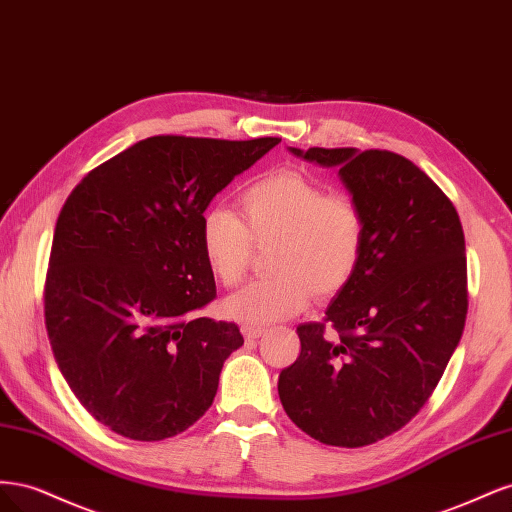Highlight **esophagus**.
<instances>
[{
    "label": "esophagus",
    "instance_id": "34e87169",
    "mask_svg": "<svg viewBox=\"0 0 512 512\" xmlns=\"http://www.w3.org/2000/svg\"><path fill=\"white\" fill-rule=\"evenodd\" d=\"M241 333H243V337L247 339V342H254V339H258L260 335H265V329H262V327H250V324H243Z\"/></svg>",
    "mask_w": 512,
    "mask_h": 512
}]
</instances>
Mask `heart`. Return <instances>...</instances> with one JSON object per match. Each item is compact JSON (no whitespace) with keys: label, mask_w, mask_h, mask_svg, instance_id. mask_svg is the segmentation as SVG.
Returning a JSON list of instances; mask_svg holds the SVG:
<instances>
[{"label":"heart","mask_w":512,"mask_h":512,"mask_svg":"<svg viewBox=\"0 0 512 512\" xmlns=\"http://www.w3.org/2000/svg\"><path fill=\"white\" fill-rule=\"evenodd\" d=\"M241 218L211 207L200 220V247L211 273L235 288L250 269L254 245H271L273 275L226 301V314L245 324L290 318L309 297L342 292L361 267L365 213L356 198L327 192L297 170H275L252 181L239 198Z\"/></svg>","instance_id":"heart-1"}]
</instances>
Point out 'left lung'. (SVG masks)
Segmentation results:
<instances>
[{
	"label": "left lung",
	"mask_w": 512,
	"mask_h": 512,
	"mask_svg": "<svg viewBox=\"0 0 512 512\" xmlns=\"http://www.w3.org/2000/svg\"><path fill=\"white\" fill-rule=\"evenodd\" d=\"M339 168L365 213V252L324 322L299 324L301 354L277 393L322 444L359 448L408 425L436 389L468 314L457 209L408 158L386 149H294Z\"/></svg>",
	"instance_id": "1"
}]
</instances>
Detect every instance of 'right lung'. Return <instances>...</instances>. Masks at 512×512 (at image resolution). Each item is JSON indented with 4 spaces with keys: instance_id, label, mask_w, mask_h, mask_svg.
Returning <instances> with one entry per match:
<instances>
[{
    "instance_id": "1",
    "label": "right lung",
    "mask_w": 512,
    "mask_h": 512,
    "mask_svg": "<svg viewBox=\"0 0 512 512\" xmlns=\"http://www.w3.org/2000/svg\"><path fill=\"white\" fill-rule=\"evenodd\" d=\"M280 141L151 136L87 173L61 207L46 333L76 399L119 436L173 438L213 404L243 335L235 322L192 316L215 299L200 220Z\"/></svg>"
}]
</instances>
